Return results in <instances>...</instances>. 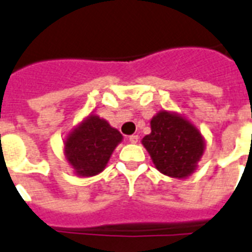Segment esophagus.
Listing matches in <instances>:
<instances>
[{"instance_id": "obj_1", "label": "esophagus", "mask_w": 252, "mask_h": 252, "mask_svg": "<svg viewBox=\"0 0 252 252\" xmlns=\"http://www.w3.org/2000/svg\"><path fill=\"white\" fill-rule=\"evenodd\" d=\"M128 140H129L130 144H137L138 142V136L137 134H132V136L128 137Z\"/></svg>"}]
</instances>
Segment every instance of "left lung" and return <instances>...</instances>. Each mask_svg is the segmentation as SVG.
Wrapping results in <instances>:
<instances>
[{
	"instance_id": "obj_1",
	"label": "left lung",
	"mask_w": 252,
	"mask_h": 252,
	"mask_svg": "<svg viewBox=\"0 0 252 252\" xmlns=\"http://www.w3.org/2000/svg\"><path fill=\"white\" fill-rule=\"evenodd\" d=\"M151 133L142 138L155 168L163 175L185 179L195 171L204 151L199 130L177 114L160 111L151 119Z\"/></svg>"
}]
</instances>
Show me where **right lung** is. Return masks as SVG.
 <instances>
[{
	"mask_svg": "<svg viewBox=\"0 0 252 252\" xmlns=\"http://www.w3.org/2000/svg\"><path fill=\"white\" fill-rule=\"evenodd\" d=\"M122 140L119 130L99 116L91 115L69 133L64 142V154L76 175L91 177L105 169Z\"/></svg>",
	"mask_w": 252,
	"mask_h": 252,
	"instance_id": "right-lung-1",
	"label": "right lung"
}]
</instances>
